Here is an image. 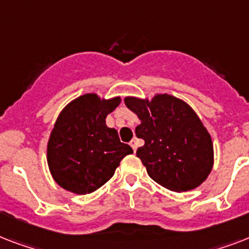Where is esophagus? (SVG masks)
<instances>
[{
	"label": "esophagus",
	"instance_id": "34e87169",
	"mask_svg": "<svg viewBox=\"0 0 249 249\" xmlns=\"http://www.w3.org/2000/svg\"><path fill=\"white\" fill-rule=\"evenodd\" d=\"M130 146H132L133 151L136 152L137 151V147H138V142H137V140H132V142H130Z\"/></svg>",
	"mask_w": 249,
	"mask_h": 249
}]
</instances>
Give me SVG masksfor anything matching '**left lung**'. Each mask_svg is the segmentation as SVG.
<instances>
[{
    "label": "left lung",
    "mask_w": 249,
    "mask_h": 249,
    "mask_svg": "<svg viewBox=\"0 0 249 249\" xmlns=\"http://www.w3.org/2000/svg\"><path fill=\"white\" fill-rule=\"evenodd\" d=\"M125 105L138 115L137 150L148 176L172 191H189L204 182L213 165L212 140L187 103L163 94L151 102L125 98Z\"/></svg>",
    "instance_id": "8db88e82"
}]
</instances>
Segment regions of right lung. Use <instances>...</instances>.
Returning <instances> with one entry per match:
<instances>
[{"label": "right lung", "instance_id": "right-lung-1", "mask_svg": "<svg viewBox=\"0 0 249 249\" xmlns=\"http://www.w3.org/2000/svg\"><path fill=\"white\" fill-rule=\"evenodd\" d=\"M120 98L102 101L97 94L81 95L64 107L48 143V164L53 178L63 189L84 195L112 177L132 147L120 142L106 117Z\"/></svg>", "mask_w": 249, "mask_h": 249}]
</instances>
